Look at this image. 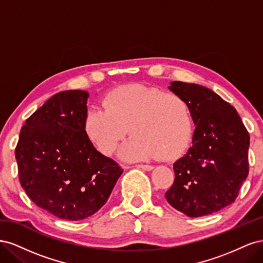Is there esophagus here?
<instances>
[{
	"instance_id": "esophagus-1",
	"label": "esophagus",
	"mask_w": 263,
	"mask_h": 263,
	"mask_svg": "<svg viewBox=\"0 0 263 263\" xmlns=\"http://www.w3.org/2000/svg\"><path fill=\"white\" fill-rule=\"evenodd\" d=\"M137 168H140V169L146 170V171H151L154 169V166L149 165V164H137Z\"/></svg>"
}]
</instances>
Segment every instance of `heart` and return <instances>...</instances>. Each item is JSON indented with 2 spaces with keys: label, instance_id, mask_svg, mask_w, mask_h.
Wrapping results in <instances>:
<instances>
[{
  "label": "heart",
  "instance_id": "1",
  "mask_svg": "<svg viewBox=\"0 0 263 263\" xmlns=\"http://www.w3.org/2000/svg\"><path fill=\"white\" fill-rule=\"evenodd\" d=\"M101 106L89 109L83 130L92 145L105 156L114 153L128 127L134 137L121 153L128 160L176 156L192 132L187 102L179 94L164 93L157 87L118 86L105 95Z\"/></svg>",
  "mask_w": 263,
  "mask_h": 263
}]
</instances>
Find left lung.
<instances>
[{
  "instance_id": "8db88e82",
  "label": "left lung",
  "mask_w": 263,
  "mask_h": 263,
  "mask_svg": "<svg viewBox=\"0 0 263 263\" xmlns=\"http://www.w3.org/2000/svg\"><path fill=\"white\" fill-rule=\"evenodd\" d=\"M169 89L187 102L195 130L164 196L189 217L205 216L237 198L249 173L250 136L235 107L208 87L174 81Z\"/></svg>"
}]
</instances>
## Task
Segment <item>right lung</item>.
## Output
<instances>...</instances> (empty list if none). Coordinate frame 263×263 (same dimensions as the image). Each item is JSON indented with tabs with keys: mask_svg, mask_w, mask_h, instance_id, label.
Returning a JSON list of instances; mask_svg holds the SVG:
<instances>
[{
	"mask_svg": "<svg viewBox=\"0 0 263 263\" xmlns=\"http://www.w3.org/2000/svg\"><path fill=\"white\" fill-rule=\"evenodd\" d=\"M87 98L81 90L54 94L26 119L15 149L20 182L28 197L62 219L92 216L123 173L85 136Z\"/></svg>",
	"mask_w": 263,
	"mask_h": 263,
	"instance_id": "add662e5",
	"label": "right lung"
}]
</instances>
